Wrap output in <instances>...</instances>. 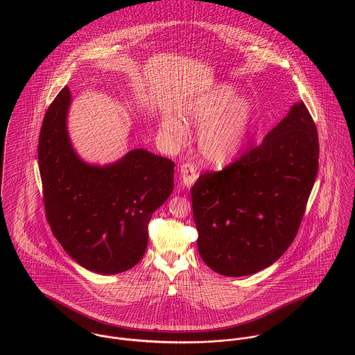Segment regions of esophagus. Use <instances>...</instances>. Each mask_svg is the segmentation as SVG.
Wrapping results in <instances>:
<instances>
[{
    "label": "esophagus",
    "instance_id": "34e87169",
    "mask_svg": "<svg viewBox=\"0 0 355 355\" xmlns=\"http://www.w3.org/2000/svg\"><path fill=\"white\" fill-rule=\"evenodd\" d=\"M180 175H182V182L186 187H191L194 184V182L198 178V172H197V166L191 162H186L180 166Z\"/></svg>",
    "mask_w": 355,
    "mask_h": 355
}]
</instances>
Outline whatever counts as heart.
<instances>
[{"label":"heart","mask_w":355,"mask_h":355,"mask_svg":"<svg viewBox=\"0 0 355 355\" xmlns=\"http://www.w3.org/2000/svg\"><path fill=\"white\" fill-rule=\"evenodd\" d=\"M180 116L187 125L201 127L198 149L206 162L221 166L230 162L243 148L253 125V102L239 97L231 83H218L187 102ZM175 116H165L161 123L164 137L173 145L183 142L187 128Z\"/></svg>","instance_id":"heart-1"}]
</instances>
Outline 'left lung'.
<instances>
[{"mask_svg": "<svg viewBox=\"0 0 355 355\" xmlns=\"http://www.w3.org/2000/svg\"><path fill=\"white\" fill-rule=\"evenodd\" d=\"M318 135L304 102L262 142L191 189L198 252L214 272L254 275L297 236L318 171Z\"/></svg>", "mask_w": 355, "mask_h": 355, "instance_id": "obj_1", "label": "left lung"}]
</instances>
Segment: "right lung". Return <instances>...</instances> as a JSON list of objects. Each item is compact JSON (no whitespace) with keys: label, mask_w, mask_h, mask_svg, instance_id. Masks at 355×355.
<instances>
[{"label":"right lung","mask_w":355,"mask_h":355,"mask_svg":"<svg viewBox=\"0 0 355 355\" xmlns=\"http://www.w3.org/2000/svg\"><path fill=\"white\" fill-rule=\"evenodd\" d=\"M71 93L64 87L44 117L38 164L51 232L83 268L114 275L148 248L153 213L173 190L175 162L145 149L100 166L85 162L67 131Z\"/></svg>","instance_id":"1"}]
</instances>
